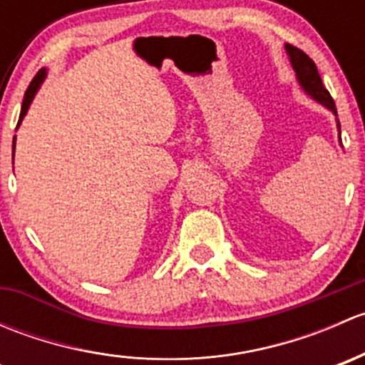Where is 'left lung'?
<instances>
[{
    "label": "left lung",
    "mask_w": 365,
    "mask_h": 365,
    "mask_svg": "<svg viewBox=\"0 0 365 365\" xmlns=\"http://www.w3.org/2000/svg\"><path fill=\"white\" fill-rule=\"evenodd\" d=\"M286 51H288L289 60H292V65H293V68H295L298 83L302 84V88H304V90L307 91L311 97H314L316 101L322 102L323 106H327L330 111H334V114H337L336 113V102H334L332 95H330L329 90L325 88V84H323V81H322V77H319V72H318V68H316L314 61H312L311 58L304 53V51L298 49V47H295V46H289V43H286ZM337 127L341 128V125L337 123Z\"/></svg>",
    "instance_id": "left-lung-1"
}]
</instances>
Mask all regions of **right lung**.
Instances as JSON below:
<instances>
[{
    "mask_svg": "<svg viewBox=\"0 0 365 365\" xmlns=\"http://www.w3.org/2000/svg\"><path fill=\"white\" fill-rule=\"evenodd\" d=\"M43 77H46V70H38V72H36V76L33 77V81L31 83H29V86H28V90H26V93H24V101H23V108H21V114H19V121H17V125L21 123V120H23L24 118V114H26V111H28V108H29V104H31V101H33V97H35V93H36V90H38V86H40V83H42L43 81ZM14 148H16V141H14Z\"/></svg>",
    "mask_w": 365,
    "mask_h": 365,
    "instance_id": "right-lung-1",
    "label": "right lung"
}]
</instances>
